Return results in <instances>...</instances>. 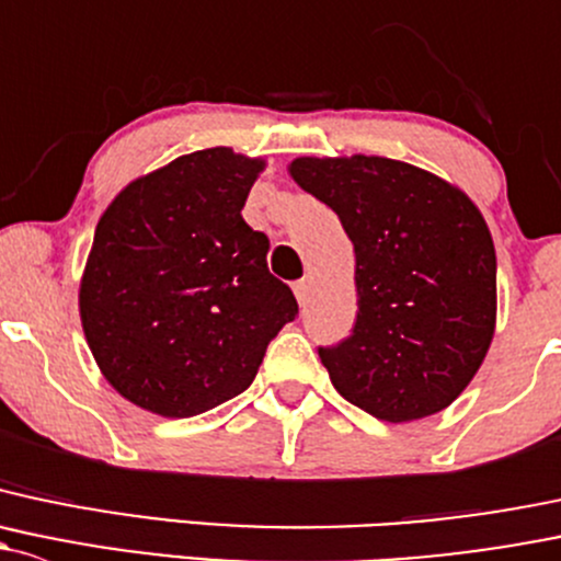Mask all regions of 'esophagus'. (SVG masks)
I'll return each mask as SVG.
<instances>
[{
    "instance_id": "esophagus-1",
    "label": "esophagus",
    "mask_w": 561,
    "mask_h": 561,
    "mask_svg": "<svg viewBox=\"0 0 561 561\" xmlns=\"http://www.w3.org/2000/svg\"><path fill=\"white\" fill-rule=\"evenodd\" d=\"M293 290H296V298L300 300V304H304L306 296H309V290H311V279H309V276H304V279H298L296 285H293Z\"/></svg>"
}]
</instances>
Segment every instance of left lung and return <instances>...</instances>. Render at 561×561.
<instances>
[{"label":"left lung","instance_id":"obj_1","mask_svg":"<svg viewBox=\"0 0 561 561\" xmlns=\"http://www.w3.org/2000/svg\"><path fill=\"white\" fill-rule=\"evenodd\" d=\"M290 176L355 244V328L320 346L333 387L381 422L444 411L481 368L497 320V257L479 206L381 156H304Z\"/></svg>","mask_w":561,"mask_h":561}]
</instances>
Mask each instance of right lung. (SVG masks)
<instances>
[{"mask_svg": "<svg viewBox=\"0 0 561 561\" xmlns=\"http://www.w3.org/2000/svg\"><path fill=\"white\" fill-rule=\"evenodd\" d=\"M265 169L231 147L174 158L107 206L80 279V320L104 379L167 420L244 392L298 304L241 217Z\"/></svg>", "mask_w": 561, "mask_h": 561, "instance_id": "add662e5", "label": "right lung"}]
</instances>
